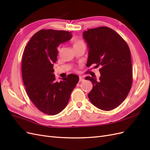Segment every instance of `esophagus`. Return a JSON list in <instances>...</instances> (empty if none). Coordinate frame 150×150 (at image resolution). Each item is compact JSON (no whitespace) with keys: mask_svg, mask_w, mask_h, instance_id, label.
I'll return each mask as SVG.
<instances>
[{"mask_svg":"<svg viewBox=\"0 0 150 150\" xmlns=\"http://www.w3.org/2000/svg\"><path fill=\"white\" fill-rule=\"evenodd\" d=\"M84 81V79H83V78L82 76H79V83H81V82H82V81Z\"/></svg>","mask_w":150,"mask_h":150,"instance_id":"obj_1","label":"esophagus"}]
</instances>
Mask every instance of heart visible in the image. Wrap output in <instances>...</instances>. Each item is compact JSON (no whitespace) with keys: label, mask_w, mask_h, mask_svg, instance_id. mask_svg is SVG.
<instances>
[{"label":"heart","mask_w":150,"mask_h":150,"mask_svg":"<svg viewBox=\"0 0 150 150\" xmlns=\"http://www.w3.org/2000/svg\"><path fill=\"white\" fill-rule=\"evenodd\" d=\"M83 43L84 42L81 40H75L73 41V47L76 46H78V45L81 44H83Z\"/></svg>","instance_id":"1"}]
</instances>
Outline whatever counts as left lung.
Returning <instances> with one entry per match:
<instances>
[{
    "label": "left lung",
    "mask_w": 150,
    "mask_h": 150,
    "mask_svg": "<svg viewBox=\"0 0 150 150\" xmlns=\"http://www.w3.org/2000/svg\"><path fill=\"white\" fill-rule=\"evenodd\" d=\"M89 56L86 66L99 69L98 80L86 77L93 83L88 94L90 101L104 111L113 110L123 102L133 82L132 64L128 45L116 32L108 27L89 29L83 33Z\"/></svg>",
    "instance_id": "1"
}]
</instances>
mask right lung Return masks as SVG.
Wrapping results in <instances>:
<instances>
[{
	"instance_id": "right-lung-1",
	"label": "right lung",
	"mask_w": 150,
	"mask_h": 150,
	"mask_svg": "<svg viewBox=\"0 0 150 150\" xmlns=\"http://www.w3.org/2000/svg\"><path fill=\"white\" fill-rule=\"evenodd\" d=\"M71 37L68 31L41 29L24 49L22 76L25 91L35 107L45 114L55 115L64 110L79 81L78 76L71 74L57 82L53 74L57 47Z\"/></svg>"
}]
</instances>
